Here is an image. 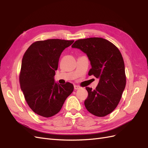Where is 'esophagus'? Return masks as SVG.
Here are the masks:
<instances>
[{
    "label": "esophagus",
    "instance_id": "34e87169",
    "mask_svg": "<svg viewBox=\"0 0 148 148\" xmlns=\"http://www.w3.org/2000/svg\"><path fill=\"white\" fill-rule=\"evenodd\" d=\"M74 90H78L80 88V86H78V85H74Z\"/></svg>",
    "mask_w": 148,
    "mask_h": 148
}]
</instances>
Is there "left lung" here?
I'll return each instance as SVG.
<instances>
[{
	"instance_id": "obj_1",
	"label": "left lung",
	"mask_w": 148,
	"mask_h": 148,
	"mask_svg": "<svg viewBox=\"0 0 148 148\" xmlns=\"http://www.w3.org/2000/svg\"><path fill=\"white\" fill-rule=\"evenodd\" d=\"M72 48L86 53L92 69L88 75L99 79L95 90L86 87L88 93L84 106L91 114L103 117L117 107L126 86L125 64L120 51L112 43L100 37L79 39Z\"/></svg>"
}]
</instances>
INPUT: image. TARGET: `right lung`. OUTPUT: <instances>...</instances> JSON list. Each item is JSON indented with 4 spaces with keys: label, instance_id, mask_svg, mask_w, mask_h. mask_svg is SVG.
<instances>
[{
    "label": "right lung",
    "instance_id": "obj_1",
    "mask_svg": "<svg viewBox=\"0 0 148 148\" xmlns=\"http://www.w3.org/2000/svg\"><path fill=\"white\" fill-rule=\"evenodd\" d=\"M74 40L58 39L32 43L25 53L20 74V88L28 105L37 114L49 118L60 111L74 90L73 84L55 83L61 53Z\"/></svg>",
    "mask_w": 148,
    "mask_h": 148
}]
</instances>
